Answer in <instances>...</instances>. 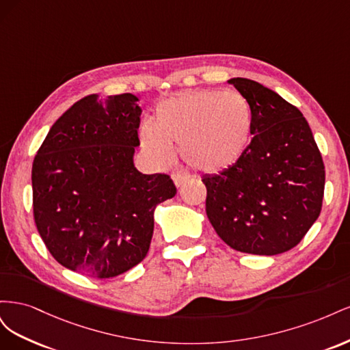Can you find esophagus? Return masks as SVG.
Segmentation results:
<instances>
[{
    "label": "esophagus",
    "mask_w": 350,
    "mask_h": 350,
    "mask_svg": "<svg viewBox=\"0 0 350 350\" xmlns=\"http://www.w3.org/2000/svg\"><path fill=\"white\" fill-rule=\"evenodd\" d=\"M172 179H174V183H175L176 187H181L188 181V176L183 172H175V174H172Z\"/></svg>",
    "instance_id": "esophagus-1"
}]
</instances>
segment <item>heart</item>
<instances>
[{"instance_id": "1", "label": "heart", "mask_w": 350, "mask_h": 350, "mask_svg": "<svg viewBox=\"0 0 350 350\" xmlns=\"http://www.w3.org/2000/svg\"><path fill=\"white\" fill-rule=\"evenodd\" d=\"M254 125L251 105L234 90H188L157 105L152 125L140 140L156 161L166 162L172 146L181 144L184 162L211 174L234 165L250 144Z\"/></svg>"}]
</instances>
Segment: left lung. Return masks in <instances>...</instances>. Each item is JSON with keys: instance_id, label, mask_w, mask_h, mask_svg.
Returning a JSON list of instances; mask_svg holds the SVG:
<instances>
[{"instance_id": "obj_1", "label": "left lung", "mask_w": 350, "mask_h": 350, "mask_svg": "<svg viewBox=\"0 0 350 350\" xmlns=\"http://www.w3.org/2000/svg\"><path fill=\"white\" fill-rule=\"evenodd\" d=\"M229 83L251 105L252 139L234 165L201 179L206 213L230 248L276 256L298 245L320 216L323 157L298 108L254 80Z\"/></svg>"}]
</instances>
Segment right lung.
I'll return each mask as SVG.
<instances>
[{
  "label": "right lung",
  "mask_w": 350,
  "mask_h": 350,
  "mask_svg": "<svg viewBox=\"0 0 350 350\" xmlns=\"http://www.w3.org/2000/svg\"><path fill=\"white\" fill-rule=\"evenodd\" d=\"M131 93L80 99L51 126L31 166L33 217L61 266L108 279L142 262L154 208L176 194L134 166L142 108Z\"/></svg>",
  "instance_id": "1"
}]
</instances>
